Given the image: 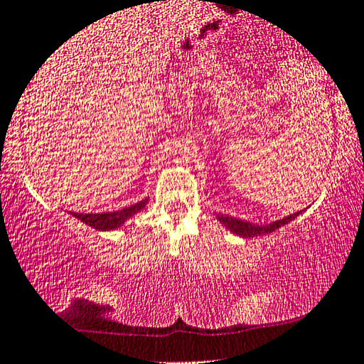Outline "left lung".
Masks as SVG:
<instances>
[{
  "label": "left lung",
  "mask_w": 364,
  "mask_h": 364,
  "mask_svg": "<svg viewBox=\"0 0 364 364\" xmlns=\"http://www.w3.org/2000/svg\"><path fill=\"white\" fill-rule=\"evenodd\" d=\"M296 216H299V213L290 214V216L280 219V221H275L272 224H267V226H255V224L240 221V219L229 218V216H218V218H219V221H221L231 232L237 234V235H242V237H255V235L274 232L275 229H279L280 226H284V224L290 223L291 219H295Z\"/></svg>",
  "instance_id": "1"
}]
</instances>
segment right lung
Returning a JSON list of instances; mask_svg holds the SVG:
<instances>
[{"mask_svg": "<svg viewBox=\"0 0 364 364\" xmlns=\"http://www.w3.org/2000/svg\"><path fill=\"white\" fill-rule=\"evenodd\" d=\"M145 204H146V199H143V201L133 204V206L119 209V211H114V213H99V214L70 213V214H73L74 218L80 219L82 223H85L87 226L99 229V231H112V229L120 228L127 219L140 211V209L145 208Z\"/></svg>", "mask_w": 364, "mask_h": 364, "instance_id": "obj_1", "label": "right lung"}]
</instances>
